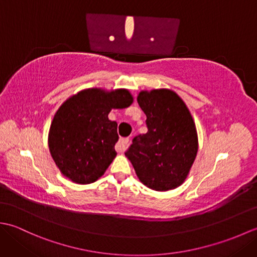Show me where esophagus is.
I'll list each match as a JSON object with an SVG mask.
<instances>
[{"label":"esophagus","mask_w":257,"mask_h":257,"mask_svg":"<svg viewBox=\"0 0 257 257\" xmlns=\"http://www.w3.org/2000/svg\"><path fill=\"white\" fill-rule=\"evenodd\" d=\"M128 143H129V138H120L116 145V150L120 152V154H122V152H124L125 149H127Z\"/></svg>","instance_id":"esophagus-1"}]
</instances>
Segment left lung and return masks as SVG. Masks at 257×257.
<instances>
[{
	"mask_svg": "<svg viewBox=\"0 0 257 257\" xmlns=\"http://www.w3.org/2000/svg\"><path fill=\"white\" fill-rule=\"evenodd\" d=\"M138 103L147 116L148 133L136 136L125 157L146 187L178 188L187 179L198 154L195 123L184 101L170 89L143 90Z\"/></svg>",
	"mask_w": 257,
	"mask_h": 257,
	"instance_id": "left-lung-1",
	"label": "left lung"
}]
</instances>
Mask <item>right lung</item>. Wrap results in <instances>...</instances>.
<instances>
[{"label": "right lung", "instance_id": "right-lung-1", "mask_svg": "<svg viewBox=\"0 0 257 257\" xmlns=\"http://www.w3.org/2000/svg\"><path fill=\"white\" fill-rule=\"evenodd\" d=\"M127 89H84L59 107L51 124L48 147L65 177L89 184L99 179L116 157L117 122L108 118L111 109L132 105Z\"/></svg>", "mask_w": 257, "mask_h": 257}]
</instances>
